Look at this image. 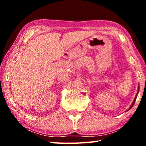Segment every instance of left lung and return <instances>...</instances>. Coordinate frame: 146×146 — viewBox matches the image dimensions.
<instances>
[{"label":"left lung","instance_id":"8db88e82","mask_svg":"<svg viewBox=\"0 0 146 146\" xmlns=\"http://www.w3.org/2000/svg\"><path fill=\"white\" fill-rule=\"evenodd\" d=\"M139 89H140V88H139V84H138V91H137V95L135 96V99H134V100H133V103H132V104H131V106H130V108L128 109V110L126 111H129L130 109H131V108L133 107V105H134V104H135V101H136V99H137V95H138V92H139Z\"/></svg>","mask_w":146,"mask_h":146}]
</instances>
